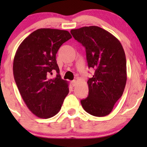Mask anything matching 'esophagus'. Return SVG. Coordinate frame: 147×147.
I'll list each match as a JSON object with an SVG mask.
<instances>
[{
  "instance_id": "1",
  "label": "esophagus",
  "mask_w": 147,
  "mask_h": 147,
  "mask_svg": "<svg viewBox=\"0 0 147 147\" xmlns=\"http://www.w3.org/2000/svg\"><path fill=\"white\" fill-rule=\"evenodd\" d=\"M71 84H72V86H76V84H77V81H76V80H73V81L71 82Z\"/></svg>"
}]
</instances>
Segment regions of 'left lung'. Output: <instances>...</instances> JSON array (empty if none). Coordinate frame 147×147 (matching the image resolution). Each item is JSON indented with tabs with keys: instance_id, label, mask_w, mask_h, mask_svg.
<instances>
[{
	"instance_id": "left-lung-1",
	"label": "left lung",
	"mask_w": 147,
	"mask_h": 147,
	"mask_svg": "<svg viewBox=\"0 0 147 147\" xmlns=\"http://www.w3.org/2000/svg\"><path fill=\"white\" fill-rule=\"evenodd\" d=\"M74 39L86 48L88 67L94 68L88 81L89 93L81 100L85 111L98 117L109 114L125 88V53L117 38L97 26L71 29Z\"/></svg>"
}]
</instances>
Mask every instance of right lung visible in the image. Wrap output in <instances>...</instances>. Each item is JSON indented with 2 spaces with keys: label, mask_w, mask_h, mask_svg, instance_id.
Listing matches in <instances>:
<instances>
[{
  "label": "right lung",
  "mask_w": 147,
  "mask_h": 147,
  "mask_svg": "<svg viewBox=\"0 0 147 147\" xmlns=\"http://www.w3.org/2000/svg\"><path fill=\"white\" fill-rule=\"evenodd\" d=\"M71 38L67 31L39 29L26 37L16 51L14 78L24 102L37 117L47 119L56 115L69 93L68 82L59 74L56 54ZM54 70L58 74L51 78Z\"/></svg>",
  "instance_id": "add662e5"
}]
</instances>
